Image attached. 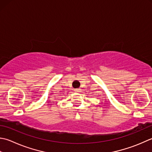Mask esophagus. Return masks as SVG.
Segmentation results:
<instances>
[{
  "label": "esophagus",
  "mask_w": 152,
  "mask_h": 152,
  "mask_svg": "<svg viewBox=\"0 0 152 152\" xmlns=\"http://www.w3.org/2000/svg\"><path fill=\"white\" fill-rule=\"evenodd\" d=\"M74 91H76V92H78V91H80V89H78V88L75 89V90H74Z\"/></svg>",
  "instance_id": "1"
}]
</instances>
